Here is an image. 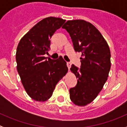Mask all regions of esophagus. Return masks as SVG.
Wrapping results in <instances>:
<instances>
[{"label":"esophagus","instance_id":"34e87169","mask_svg":"<svg viewBox=\"0 0 127 127\" xmlns=\"http://www.w3.org/2000/svg\"><path fill=\"white\" fill-rule=\"evenodd\" d=\"M67 67H68V68H69V69L70 68V67H71V63H70V62H67Z\"/></svg>","mask_w":127,"mask_h":127}]
</instances>
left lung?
Returning a JSON list of instances; mask_svg holds the SVG:
<instances>
[{
  "instance_id": "left-lung-1",
  "label": "left lung",
  "mask_w": 127,
  "mask_h": 127,
  "mask_svg": "<svg viewBox=\"0 0 127 127\" xmlns=\"http://www.w3.org/2000/svg\"><path fill=\"white\" fill-rule=\"evenodd\" d=\"M62 28L70 35L75 51L82 53L80 68L73 64L70 68L77 82L69 92L74 104L84 106L97 97L107 81L111 68L109 48L95 26L85 20H69Z\"/></svg>"
}]
</instances>
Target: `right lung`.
I'll use <instances>...</instances> for the list:
<instances>
[{"label":"right lung","instance_id":"right-lung-1","mask_svg":"<svg viewBox=\"0 0 127 127\" xmlns=\"http://www.w3.org/2000/svg\"><path fill=\"white\" fill-rule=\"evenodd\" d=\"M65 22L59 18H46L33 26L18 45V72L27 94L37 101L49 99L68 70L62 57L53 60L44 57L50 49V39Z\"/></svg>","mask_w":127,"mask_h":127}]
</instances>
